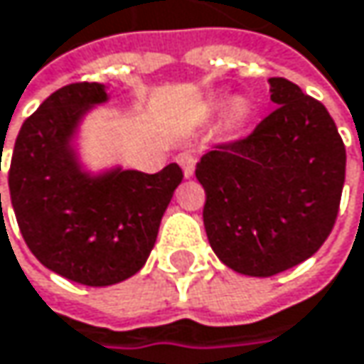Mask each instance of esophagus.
<instances>
[{
	"instance_id": "1",
	"label": "esophagus",
	"mask_w": 364,
	"mask_h": 364,
	"mask_svg": "<svg viewBox=\"0 0 364 364\" xmlns=\"http://www.w3.org/2000/svg\"><path fill=\"white\" fill-rule=\"evenodd\" d=\"M178 163L182 165V169H184V176L186 178H191L193 173H195V165H197V157L193 155V153H180L178 155Z\"/></svg>"
}]
</instances>
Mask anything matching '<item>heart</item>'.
I'll list each match as a JSON object with an SVG mask.
<instances>
[{
  "label": "heart",
  "instance_id": "heart-1",
  "mask_svg": "<svg viewBox=\"0 0 364 364\" xmlns=\"http://www.w3.org/2000/svg\"><path fill=\"white\" fill-rule=\"evenodd\" d=\"M243 114H245V105H243L241 100H235V102L228 107V123H230V125L241 123Z\"/></svg>",
  "mask_w": 364,
  "mask_h": 364
}]
</instances>
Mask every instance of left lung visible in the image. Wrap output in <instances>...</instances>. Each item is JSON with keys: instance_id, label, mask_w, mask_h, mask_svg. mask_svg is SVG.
<instances>
[{"instance_id": "8db88e82", "label": "left lung", "mask_w": 364, "mask_h": 364, "mask_svg": "<svg viewBox=\"0 0 364 364\" xmlns=\"http://www.w3.org/2000/svg\"><path fill=\"white\" fill-rule=\"evenodd\" d=\"M268 83L277 109L195 169L209 245L247 277H272L314 255L336 224L346 180V149L327 109L283 77Z\"/></svg>"}]
</instances>
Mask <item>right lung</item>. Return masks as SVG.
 Masks as SVG:
<instances>
[{
    "instance_id": "add662e5",
    "label": "right lung",
    "mask_w": 364,
    "mask_h": 364,
    "mask_svg": "<svg viewBox=\"0 0 364 364\" xmlns=\"http://www.w3.org/2000/svg\"><path fill=\"white\" fill-rule=\"evenodd\" d=\"M107 100L102 83L56 90L23 123L8 173L28 250L52 272L87 287L121 283L146 264L184 178L176 163L159 173L119 165L87 171L75 140L83 117Z\"/></svg>"
}]
</instances>
